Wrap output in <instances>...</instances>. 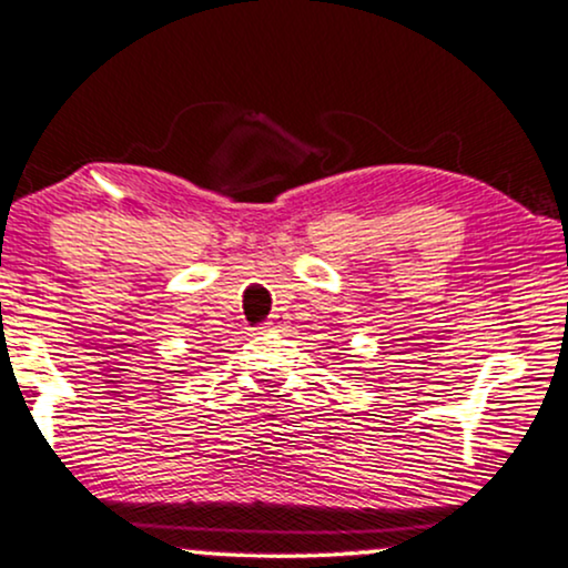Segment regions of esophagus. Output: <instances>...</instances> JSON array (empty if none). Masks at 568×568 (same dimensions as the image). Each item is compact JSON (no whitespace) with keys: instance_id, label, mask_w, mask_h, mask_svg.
I'll list each match as a JSON object with an SVG mask.
<instances>
[{"instance_id":"1","label":"esophagus","mask_w":568,"mask_h":568,"mask_svg":"<svg viewBox=\"0 0 568 568\" xmlns=\"http://www.w3.org/2000/svg\"><path fill=\"white\" fill-rule=\"evenodd\" d=\"M283 321H285L283 313H274V315L270 317V321L264 323V326H266V328H277V326H283Z\"/></svg>"}]
</instances>
